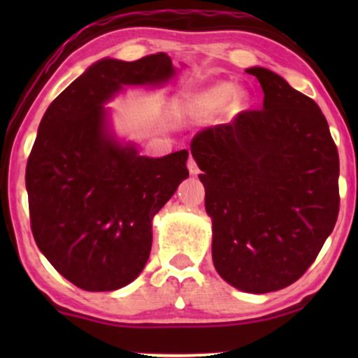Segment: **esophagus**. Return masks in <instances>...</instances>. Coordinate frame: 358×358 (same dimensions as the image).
Here are the masks:
<instances>
[{
  "label": "esophagus",
  "mask_w": 358,
  "mask_h": 358,
  "mask_svg": "<svg viewBox=\"0 0 358 358\" xmlns=\"http://www.w3.org/2000/svg\"><path fill=\"white\" fill-rule=\"evenodd\" d=\"M188 171H190V175H199L200 173L199 165H196V162L192 158V156H190V159H188Z\"/></svg>",
  "instance_id": "esophagus-1"
}]
</instances>
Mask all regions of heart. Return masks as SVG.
<instances>
[{
  "instance_id": "1",
  "label": "heart",
  "mask_w": 358,
  "mask_h": 358,
  "mask_svg": "<svg viewBox=\"0 0 358 358\" xmlns=\"http://www.w3.org/2000/svg\"><path fill=\"white\" fill-rule=\"evenodd\" d=\"M227 90H222V92H217L215 94V97H225V96H227Z\"/></svg>"
}]
</instances>
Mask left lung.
Listing matches in <instances>:
<instances>
[{
    "mask_svg": "<svg viewBox=\"0 0 358 358\" xmlns=\"http://www.w3.org/2000/svg\"><path fill=\"white\" fill-rule=\"evenodd\" d=\"M248 73L262 108L203 129L192 155L203 171L213 266L229 285L261 294L298 281L334 231L340 162L313 99L268 69Z\"/></svg>",
    "mask_w": 358,
    "mask_h": 358,
    "instance_id": "1",
    "label": "left lung"
}]
</instances>
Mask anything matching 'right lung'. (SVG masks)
<instances>
[{
    "instance_id": "obj_1",
    "label": "right lung",
    "mask_w": 358,
    "mask_h": 358,
    "mask_svg": "<svg viewBox=\"0 0 358 358\" xmlns=\"http://www.w3.org/2000/svg\"><path fill=\"white\" fill-rule=\"evenodd\" d=\"M175 76L158 52L134 62L104 59L48 106L28 156L27 192L35 242L65 279L85 291L129 285L146 266L151 219L188 178V151L139 156L106 133V101L121 85Z\"/></svg>"
}]
</instances>
